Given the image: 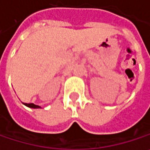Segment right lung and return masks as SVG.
Wrapping results in <instances>:
<instances>
[{
	"mask_svg": "<svg viewBox=\"0 0 150 150\" xmlns=\"http://www.w3.org/2000/svg\"><path fill=\"white\" fill-rule=\"evenodd\" d=\"M25 105L26 106H28V107H31V108H39V106H38V105H34V104H33V103H29V104L25 103Z\"/></svg>",
	"mask_w": 150,
	"mask_h": 150,
	"instance_id": "obj_1",
	"label": "right lung"
}]
</instances>
